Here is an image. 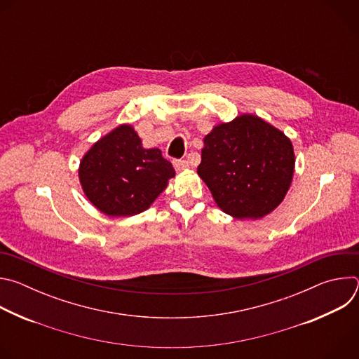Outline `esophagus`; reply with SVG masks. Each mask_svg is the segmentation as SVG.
<instances>
[{
  "instance_id": "obj_1",
  "label": "esophagus",
  "mask_w": 359,
  "mask_h": 359,
  "mask_svg": "<svg viewBox=\"0 0 359 359\" xmlns=\"http://www.w3.org/2000/svg\"><path fill=\"white\" fill-rule=\"evenodd\" d=\"M173 166H175V169H176L177 172H182V170H186V169L190 168L189 162H187V161H183V159H175V161H173Z\"/></svg>"
}]
</instances>
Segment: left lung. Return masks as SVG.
Masks as SVG:
<instances>
[{"mask_svg":"<svg viewBox=\"0 0 359 359\" xmlns=\"http://www.w3.org/2000/svg\"><path fill=\"white\" fill-rule=\"evenodd\" d=\"M291 140L252 115L216 126L201 149L198 176L217 206L236 219H259L283 201L294 173Z\"/></svg>","mask_w":359,"mask_h":359,"instance_id":"left-lung-1","label":"left lung"}]
</instances>
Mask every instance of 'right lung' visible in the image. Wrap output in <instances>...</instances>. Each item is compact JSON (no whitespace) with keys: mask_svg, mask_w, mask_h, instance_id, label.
Wrapping results in <instances>:
<instances>
[{"mask_svg":"<svg viewBox=\"0 0 359 359\" xmlns=\"http://www.w3.org/2000/svg\"><path fill=\"white\" fill-rule=\"evenodd\" d=\"M173 176L175 169L161 149H143L129 125L97 140L79 168L86 197L102 213L115 217L146 210Z\"/></svg>","mask_w":359,"mask_h":359,"instance_id":"obj_1","label":"right lung"}]
</instances>
